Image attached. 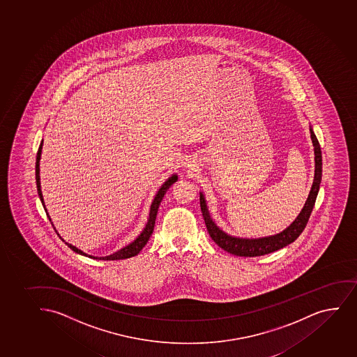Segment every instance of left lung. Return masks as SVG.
I'll use <instances>...</instances> for the list:
<instances>
[{
  "mask_svg": "<svg viewBox=\"0 0 357 357\" xmlns=\"http://www.w3.org/2000/svg\"><path fill=\"white\" fill-rule=\"evenodd\" d=\"M311 131L312 143L314 146V160H316V172H314V181L312 185L311 192L308 195L307 201L303 206V211L300 212L298 218L295 219L288 229L279 234H275L271 237L259 238V239H243V238L231 237L222 229L215 226L212 219L209 217L208 211L206 207V201L200 194V207L202 217L205 220L206 227L209 236L213 239L214 243L220 246L222 249L227 251L229 254L241 256V257H256L263 255L271 254L274 251L280 250L288 244L294 242L299 237L303 229L307 225L308 219L311 217L312 209L316 204L317 195L319 192L320 181H321V151H320L319 142L317 139L314 132Z\"/></svg>",
  "mask_w": 357,
  "mask_h": 357,
  "instance_id": "obj_1",
  "label": "left lung"
}]
</instances>
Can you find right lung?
<instances>
[{"label":"right lung","mask_w":357,"mask_h":357,"mask_svg":"<svg viewBox=\"0 0 357 357\" xmlns=\"http://www.w3.org/2000/svg\"><path fill=\"white\" fill-rule=\"evenodd\" d=\"M41 148H43V140H41L40 146H39V150H38L37 153V162H36V181H37L38 194H39V197H40L41 204H43L44 208H45L44 199H43V194H41L40 176H39V162H40ZM176 175H172V176L160 187L158 193H157L156 197H155V200L152 202L148 224L145 226L143 232L140 234L139 237L137 238L135 242L131 243L130 245L125 246L121 250L116 251L114 254L106 256V257H94V256H91V255L84 254L83 251L78 250L77 248H75L74 245H71L69 243H66V245L69 246L71 250L77 252V254L83 255V256H86V257H91V259H105V261L130 259V257H133L135 255L139 254V251L143 249L144 246L146 245L149 238L151 237L152 232H153V227H155V222H156L157 212H158V208H160V201L163 199L164 194L167 193V190L170 188V185H172L174 182H176ZM47 217H49V214H47ZM50 222H51V219H50Z\"/></svg>","instance_id":"add662e5"}]
</instances>
